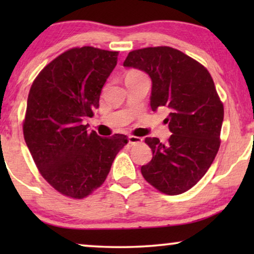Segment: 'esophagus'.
<instances>
[{"mask_svg": "<svg viewBox=\"0 0 254 254\" xmlns=\"http://www.w3.org/2000/svg\"><path fill=\"white\" fill-rule=\"evenodd\" d=\"M128 142H129V144H131V145L138 144L142 142V138L138 136H134V135H129V136H128Z\"/></svg>", "mask_w": 254, "mask_h": 254, "instance_id": "34e87169", "label": "esophagus"}]
</instances>
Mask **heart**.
Listing matches in <instances>:
<instances>
[{
    "label": "heart",
    "mask_w": 254,
    "mask_h": 254,
    "mask_svg": "<svg viewBox=\"0 0 254 254\" xmlns=\"http://www.w3.org/2000/svg\"><path fill=\"white\" fill-rule=\"evenodd\" d=\"M137 76H144L142 72L140 71H136V70H130L127 72L126 75V78H129V77H137Z\"/></svg>",
    "instance_id": "heart-1"
}]
</instances>
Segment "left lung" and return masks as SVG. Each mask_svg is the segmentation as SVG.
<instances>
[{
	"mask_svg": "<svg viewBox=\"0 0 254 254\" xmlns=\"http://www.w3.org/2000/svg\"><path fill=\"white\" fill-rule=\"evenodd\" d=\"M124 67L147 72L151 110H169L164 123L172 135L166 143L145 137L152 159L141 168L142 176L168 195L186 192L204 176L220 148L224 110L213 78L202 64L168 46L129 52Z\"/></svg>",
	"mask_w": 254,
	"mask_h": 254,
	"instance_id": "obj_1",
	"label": "left lung"
}]
</instances>
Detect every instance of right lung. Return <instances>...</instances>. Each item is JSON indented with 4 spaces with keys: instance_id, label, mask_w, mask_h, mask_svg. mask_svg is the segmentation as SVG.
<instances>
[{
    "instance_id": "obj_1",
    "label": "right lung",
    "mask_w": 254,
    "mask_h": 254,
    "mask_svg": "<svg viewBox=\"0 0 254 254\" xmlns=\"http://www.w3.org/2000/svg\"><path fill=\"white\" fill-rule=\"evenodd\" d=\"M118 54L71 48L48 64L31 85L24 138L40 175L65 196L83 199L98 189L128 142L124 134L102 137L83 125L99 107Z\"/></svg>"
}]
</instances>
